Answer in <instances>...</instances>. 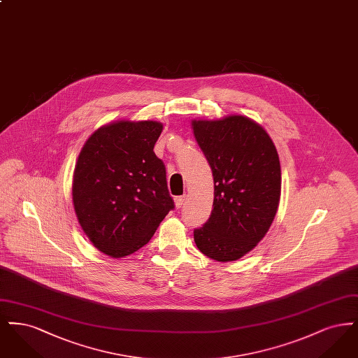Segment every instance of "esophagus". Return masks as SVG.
<instances>
[{"label": "esophagus", "instance_id": "34e87169", "mask_svg": "<svg viewBox=\"0 0 358 358\" xmlns=\"http://www.w3.org/2000/svg\"><path fill=\"white\" fill-rule=\"evenodd\" d=\"M174 203H176V206L177 208H181L184 203H185V196H177L176 199H174Z\"/></svg>", "mask_w": 358, "mask_h": 358}]
</instances>
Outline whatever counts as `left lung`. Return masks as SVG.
I'll list each match as a JSON object with an SVG mask.
<instances>
[{
  "instance_id": "8db88e82",
  "label": "left lung",
  "mask_w": 358,
  "mask_h": 358,
  "mask_svg": "<svg viewBox=\"0 0 358 358\" xmlns=\"http://www.w3.org/2000/svg\"><path fill=\"white\" fill-rule=\"evenodd\" d=\"M193 133L213 174V209L194 241L205 256L234 262L264 238L280 199V164L266 130L232 115L193 120Z\"/></svg>"
}]
</instances>
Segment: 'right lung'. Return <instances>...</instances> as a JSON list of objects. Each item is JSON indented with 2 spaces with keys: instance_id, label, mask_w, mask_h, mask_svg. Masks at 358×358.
Returning a JSON list of instances; mask_svg holds the SVG:
<instances>
[{
  "instance_id": "obj_1",
  "label": "right lung",
  "mask_w": 358,
  "mask_h": 358,
  "mask_svg": "<svg viewBox=\"0 0 358 358\" xmlns=\"http://www.w3.org/2000/svg\"><path fill=\"white\" fill-rule=\"evenodd\" d=\"M162 124L120 120L96 130L79 154L73 206L85 235L111 257L131 255L174 209L154 145Z\"/></svg>"
}]
</instances>
